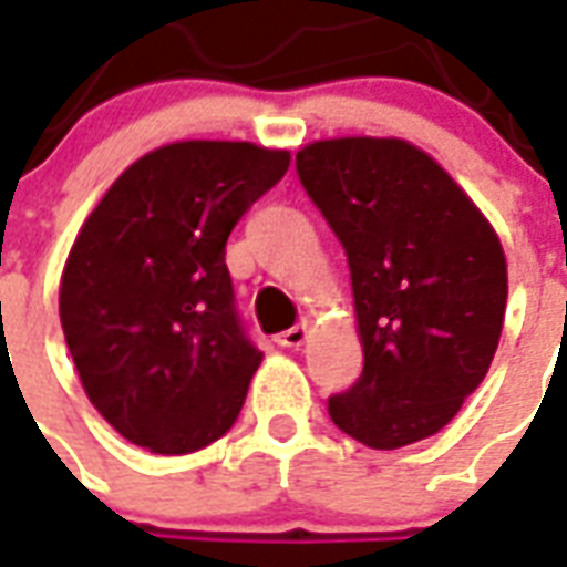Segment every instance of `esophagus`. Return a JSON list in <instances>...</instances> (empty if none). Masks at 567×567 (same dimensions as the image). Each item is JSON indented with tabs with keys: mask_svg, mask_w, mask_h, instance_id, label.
I'll use <instances>...</instances> for the list:
<instances>
[{
	"mask_svg": "<svg viewBox=\"0 0 567 567\" xmlns=\"http://www.w3.org/2000/svg\"><path fill=\"white\" fill-rule=\"evenodd\" d=\"M303 340H307V322H297L288 331H282V334H276L279 347H300Z\"/></svg>",
	"mask_w": 567,
	"mask_h": 567,
	"instance_id": "esophagus-1",
	"label": "esophagus"
}]
</instances>
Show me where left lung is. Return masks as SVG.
<instances>
[{"instance_id": "8db88e82", "label": "left lung", "mask_w": 567, "mask_h": 567, "mask_svg": "<svg viewBox=\"0 0 567 567\" xmlns=\"http://www.w3.org/2000/svg\"><path fill=\"white\" fill-rule=\"evenodd\" d=\"M297 177L347 251L365 365L328 399L368 449L439 433L485 380L506 310L497 233L451 174L395 137L316 141Z\"/></svg>"}]
</instances>
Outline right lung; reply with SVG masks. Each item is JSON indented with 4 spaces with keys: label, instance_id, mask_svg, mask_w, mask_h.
Returning a JSON list of instances; mask_svg holds the SVG:
<instances>
[{
    "label": "right lung",
    "instance_id": "obj_1",
    "mask_svg": "<svg viewBox=\"0 0 567 567\" xmlns=\"http://www.w3.org/2000/svg\"><path fill=\"white\" fill-rule=\"evenodd\" d=\"M288 162L245 141L159 146L79 229L61 279L63 338L91 405L134 445L189 454L239 417L264 352L236 310L227 239Z\"/></svg>",
    "mask_w": 567,
    "mask_h": 567
}]
</instances>
